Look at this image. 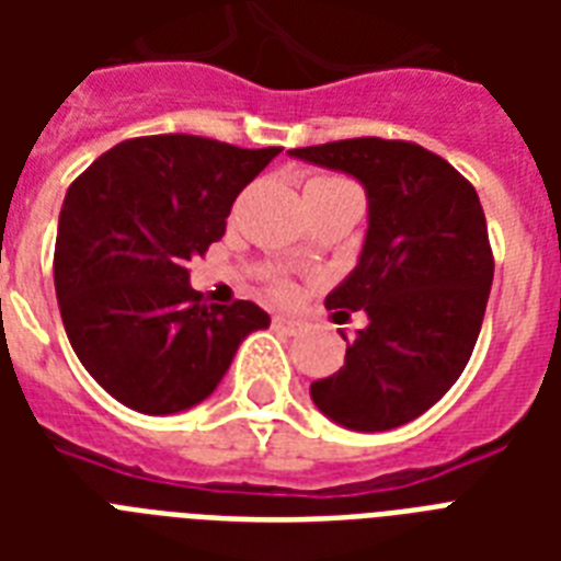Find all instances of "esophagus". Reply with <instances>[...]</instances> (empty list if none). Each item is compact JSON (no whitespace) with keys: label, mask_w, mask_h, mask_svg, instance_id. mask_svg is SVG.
Returning a JSON list of instances; mask_svg holds the SVG:
<instances>
[{"label":"esophagus","mask_w":561,"mask_h":561,"mask_svg":"<svg viewBox=\"0 0 561 561\" xmlns=\"http://www.w3.org/2000/svg\"><path fill=\"white\" fill-rule=\"evenodd\" d=\"M273 329L279 334H302L306 332V323L302 320H294V317H273Z\"/></svg>","instance_id":"esophagus-1"}]
</instances>
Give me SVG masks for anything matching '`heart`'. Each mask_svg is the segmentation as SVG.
<instances>
[{
    "mask_svg": "<svg viewBox=\"0 0 561 561\" xmlns=\"http://www.w3.org/2000/svg\"><path fill=\"white\" fill-rule=\"evenodd\" d=\"M337 186H350L346 180L341 178H329V174H320V178H311L306 183V194H317V192H329V188H337ZM273 290L279 294V297H294V285L288 279H273Z\"/></svg>",
    "mask_w": 561,
    "mask_h": 561,
    "instance_id": "b5f03b06",
    "label": "heart"
}]
</instances>
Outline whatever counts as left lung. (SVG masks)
<instances>
[{"mask_svg": "<svg viewBox=\"0 0 561 561\" xmlns=\"http://www.w3.org/2000/svg\"><path fill=\"white\" fill-rule=\"evenodd\" d=\"M290 157L358 178L369 229L358 267L325 297L334 320L367 311L346 360L311 383L325 416L352 431H390L434 408L478 343L495 255L486 215L451 162L404 139H341Z\"/></svg>", "mask_w": 561, "mask_h": 561, "instance_id": "obj_1", "label": "left lung"}]
</instances>
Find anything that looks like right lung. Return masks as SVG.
<instances>
[{"label":"right lung","instance_id":"1","mask_svg":"<svg viewBox=\"0 0 561 561\" xmlns=\"http://www.w3.org/2000/svg\"><path fill=\"white\" fill-rule=\"evenodd\" d=\"M279 148L192 134L125 139L66 192L55 244V290L87 373L148 416L203 401L238 343L267 329V311L236 299L209 306L188 264L227 229L232 203Z\"/></svg>","mask_w":561,"mask_h":561}]
</instances>
